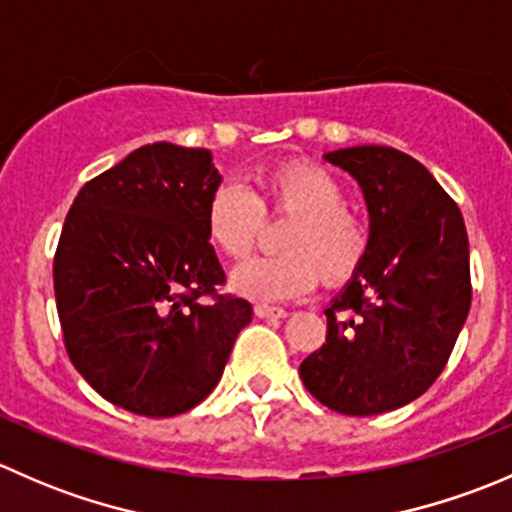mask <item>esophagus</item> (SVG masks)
Segmentation results:
<instances>
[{
    "instance_id": "34e87169",
    "label": "esophagus",
    "mask_w": 512,
    "mask_h": 512,
    "mask_svg": "<svg viewBox=\"0 0 512 512\" xmlns=\"http://www.w3.org/2000/svg\"><path fill=\"white\" fill-rule=\"evenodd\" d=\"M255 314L260 319H285L287 312L282 307H270V304H255Z\"/></svg>"
}]
</instances>
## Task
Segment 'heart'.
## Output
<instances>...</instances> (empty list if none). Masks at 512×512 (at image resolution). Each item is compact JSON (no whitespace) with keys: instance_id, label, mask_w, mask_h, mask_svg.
<instances>
[{"instance_id":"b5f03b06","label":"heart","mask_w":512,"mask_h":512,"mask_svg":"<svg viewBox=\"0 0 512 512\" xmlns=\"http://www.w3.org/2000/svg\"><path fill=\"white\" fill-rule=\"evenodd\" d=\"M255 195L240 180H225L210 195L208 237L220 255L245 260L262 225V205L289 210L297 218L282 237V255L255 257L232 272V289L260 302L312 292L319 270L329 282L347 280L366 252V232L347 213V193L329 170L312 163H287L260 180Z\"/></svg>"}]
</instances>
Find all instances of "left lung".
I'll return each mask as SVG.
<instances>
[{"mask_svg":"<svg viewBox=\"0 0 512 512\" xmlns=\"http://www.w3.org/2000/svg\"><path fill=\"white\" fill-rule=\"evenodd\" d=\"M324 160L361 188L369 240L364 260L324 312L327 342L299 364V376L327 409L386 414L428 391L466 324V225L436 178L396 148H339Z\"/></svg>","mask_w":512,"mask_h":512,"instance_id":"8db88e82","label":"left lung"}]
</instances>
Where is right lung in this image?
I'll list each match as a JSON object with an SVG mask.
<instances>
[{"mask_svg": "<svg viewBox=\"0 0 512 512\" xmlns=\"http://www.w3.org/2000/svg\"><path fill=\"white\" fill-rule=\"evenodd\" d=\"M220 183L205 148L153 143L86 183L66 215L54 257L66 352L138 416L198 406L252 322L247 299H203L225 282L205 223Z\"/></svg>", "mask_w": 512, "mask_h": 512, "instance_id": "obj_1", "label": "right lung"}]
</instances>
